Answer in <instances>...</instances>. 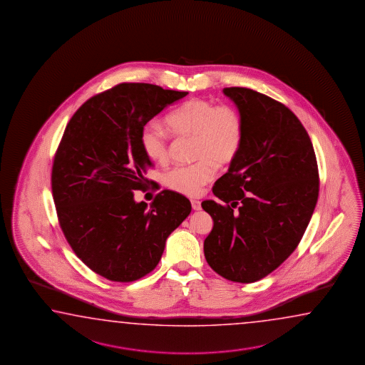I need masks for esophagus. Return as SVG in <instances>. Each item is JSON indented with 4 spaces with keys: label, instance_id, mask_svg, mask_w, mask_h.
Returning a JSON list of instances; mask_svg holds the SVG:
<instances>
[{
    "label": "esophagus",
    "instance_id": "1",
    "mask_svg": "<svg viewBox=\"0 0 365 365\" xmlns=\"http://www.w3.org/2000/svg\"><path fill=\"white\" fill-rule=\"evenodd\" d=\"M190 202H192V207H193V210H195V211H198V210H200V200H190Z\"/></svg>",
    "mask_w": 365,
    "mask_h": 365
}]
</instances>
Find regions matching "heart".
Listing matches in <instances>:
<instances>
[{"label": "heart", "mask_w": 365, "mask_h": 365, "mask_svg": "<svg viewBox=\"0 0 365 365\" xmlns=\"http://www.w3.org/2000/svg\"><path fill=\"white\" fill-rule=\"evenodd\" d=\"M165 125L175 136H194L198 163L175 167L165 175V184L178 193L195 197L216 175V165H228L242 146L243 120L236 108L216 106L200 98L187 101L165 118ZM143 155L155 165H165L170 143L158 123L145 125L140 135Z\"/></svg>", "instance_id": "1"}]
</instances>
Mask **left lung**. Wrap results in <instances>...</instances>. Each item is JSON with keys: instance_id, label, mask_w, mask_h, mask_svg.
<instances>
[{"instance_id": "obj_1", "label": "left lung", "mask_w": 365, "mask_h": 365, "mask_svg": "<svg viewBox=\"0 0 365 365\" xmlns=\"http://www.w3.org/2000/svg\"><path fill=\"white\" fill-rule=\"evenodd\" d=\"M222 92L242 116L243 141L212 187L225 205L202 202L214 220L203 250L217 274L250 284L297 249L319 197V170L311 138L292 110L249 88Z\"/></svg>"}]
</instances>
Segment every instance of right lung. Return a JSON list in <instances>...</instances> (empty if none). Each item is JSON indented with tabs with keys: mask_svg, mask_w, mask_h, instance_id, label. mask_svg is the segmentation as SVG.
<instances>
[{
	"mask_svg": "<svg viewBox=\"0 0 365 365\" xmlns=\"http://www.w3.org/2000/svg\"><path fill=\"white\" fill-rule=\"evenodd\" d=\"M187 92L122 83L80 106L58 146L51 192L58 220L73 252L105 279L132 282L150 273L165 240L192 211L182 194L163 190L148 203L140 135L146 123Z\"/></svg>",
	"mask_w": 365,
	"mask_h": 365,
	"instance_id": "add662e5",
	"label": "right lung"
}]
</instances>
